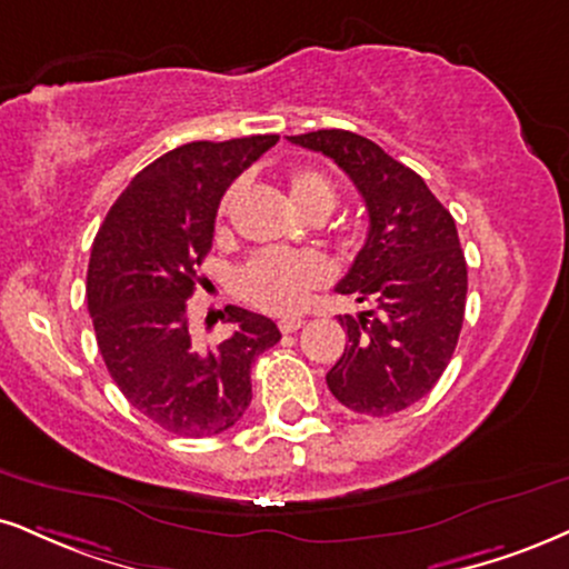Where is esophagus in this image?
<instances>
[{"mask_svg":"<svg viewBox=\"0 0 569 569\" xmlns=\"http://www.w3.org/2000/svg\"><path fill=\"white\" fill-rule=\"evenodd\" d=\"M306 325V319L303 317H284V319H279V329H282L284 335H290V332H298L300 327Z\"/></svg>","mask_w":569,"mask_h":569,"instance_id":"34e87169","label":"esophagus"}]
</instances>
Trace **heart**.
Returning <instances> with one entry per match:
<instances>
[{"instance_id": "heart-1", "label": "heart", "mask_w": 569, "mask_h": 569, "mask_svg": "<svg viewBox=\"0 0 569 569\" xmlns=\"http://www.w3.org/2000/svg\"><path fill=\"white\" fill-rule=\"evenodd\" d=\"M287 189L290 198L303 213H329L338 202L332 181L317 168H292L287 173ZM240 194V187L227 189L221 198L219 213L227 216L231 202ZM329 266L317 252H284V250H261L240 269L237 284L242 298L261 311L269 313H296L308 303L313 290L327 282Z\"/></svg>"}]
</instances>
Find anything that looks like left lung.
I'll use <instances>...</instances> for the list:
<instances>
[{"label":"left lung","instance_id":"obj_1","mask_svg":"<svg viewBox=\"0 0 569 569\" xmlns=\"http://www.w3.org/2000/svg\"><path fill=\"white\" fill-rule=\"evenodd\" d=\"M287 139L332 158L367 202V242L338 292L375 308L340 317L348 342L327 385L350 411L390 417L435 388L459 342L467 261L453 216L367 137L321 129Z\"/></svg>","mask_w":569,"mask_h":569}]
</instances>
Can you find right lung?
Returning <instances> with one entry per match:
<instances>
[{
	"label": "right lung",
	"instance_id": "add662e5",
	"mask_svg": "<svg viewBox=\"0 0 569 569\" xmlns=\"http://www.w3.org/2000/svg\"><path fill=\"white\" fill-rule=\"evenodd\" d=\"M277 142L258 134L166 152L131 179L91 244L87 300L104 367L126 401L173 435L210 438L240 422L252 361L282 338L271 319L227 306L219 319L234 332L202 348L187 317L223 192Z\"/></svg>",
	"mask_w": 569,
	"mask_h": 569
}]
</instances>
